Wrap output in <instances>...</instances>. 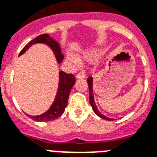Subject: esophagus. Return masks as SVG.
<instances>
[{"instance_id": "esophagus-1", "label": "esophagus", "mask_w": 157, "mask_h": 157, "mask_svg": "<svg viewBox=\"0 0 157 157\" xmlns=\"http://www.w3.org/2000/svg\"><path fill=\"white\" fill-rule=\"evenodd\" d=\"M86 77V75L83 71H81L79 73L77 74V75H76V78H84Z\"/></svg>"}]
</instances>
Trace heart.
I'll list each match as a JSON object with an SVG mask.
<instances>
[{
  "label": "heart",
  "instance_id": "1",
  "mask_svg": "<svg viewBox=\"0 0 157 157\" xmlns=\"http://www.w3.org/2000/svg\"><path fill=\"white\" fill-rule=\"evenodd\" d=\"M98 55V52L97 50H93L91 52L88 53L87 55H86L85 56V58L87 60H90L92 59H94L96 58ZM68 60L71 61V63H73L74 64H76L78 63V59L76 58H74V57H68Z\"/></svg>",
  "mask_w": 157,
  "mask_h": 157
}]
</instances>
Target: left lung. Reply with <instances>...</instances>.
I'll use <instances>...</instances> for the list:
<instances>
[{"label": "left lung", "instance_id": "1", "mask_svg": "<svg viewBox=\"0 0 157 157\" xmlns=\"http://www.w3.org/2000/svg\"><path fill=\"white\" fill-rule=\"evenodd\" d=\"M87 82H88V86H89V91H90V105L92 106V109H93L94 112L96 114L100 117L101 118L105 119V120L107 121H113L115 119L113 118H109V117H106L105 115H103L102 113H101L99 112L98 109L97 105L95 104L94 101V93H93V78L90 77L89 78L87 79Z\"/></svg>", "mask_w": 157, "mask_h": 157}]
</instances>
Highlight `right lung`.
Masks as SVG:
<instances>
[{"label":"right lung","instance_id":"right-lung-1","mask_svg":"<svg viewBox=\"0 0 157 157\" xmlns=\"http://www.w3.org/2000/svg\"><path fill=\"white\" fill-rule=\"evenodd\" d=\"M36 44H44L48 45L54 53L58 63L62 62L64 56L61 52L62 51H61L59 44L56 40L52 39L48 34L40 35L36 38L32 40L31 42H29L25 48H23L21 53L19 54V56L25 53L29 50V48L32 47V45H34ZM75 82V78L72 74H67L62 71H59V72L58 90L56 92L54 101L52 102L50 108L46 112H44V113L40 115L32 116V115L27 114V113L25 114L31 119H33L36 121H40V122L50 121H53L59 117L63 113L65 108L67 105L70 92H71V88L73 87Z\"/></svg>","mask_w":157,"mask_h":157}]
</instances>
